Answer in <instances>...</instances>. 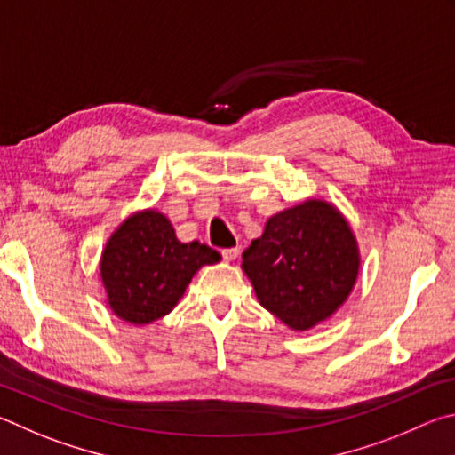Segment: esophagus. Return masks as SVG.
<instances>
[{
  "instance_id": "esophagus-1",
  "label": "esophagus",
  "mask_w": 455,
  "mask_h": 455,
  "mask_svg": "<svg viewBox=\"0 0 455 455\" xmlns=\"http://www.w3.org/2000/svg\"><path fill=\"white\" fill-rule=\"evenodd\" d=\"M221 256H223V259H226V261H234L237 256H240V248H237V245H235V248L223 250Z\"/></svg>"
}]
</instances>
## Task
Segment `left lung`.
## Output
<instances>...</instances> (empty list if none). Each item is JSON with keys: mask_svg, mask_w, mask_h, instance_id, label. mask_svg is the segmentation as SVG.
<instances>
[{"mask_svg": "<svg viewBox=\"0 0 455 455\" xmlns=\"http://www.w3.org/2000/svg\"><path fill=\"white\" fill-rule=\"evenodd\" d=\"M360 266L344 213L314 197L272 215L242 261L259 304L296 331L312 330L346 304Z\"/></svg>", "mask_w": 455, "mask_h": 455, "instance_id": "1", "label": "left lung"}]
</instances>
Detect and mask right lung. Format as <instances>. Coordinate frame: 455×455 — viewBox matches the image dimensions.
<instances>
[{
    "mask_svg": "<svg viewBox=\"0 0 455 455\" xmlns=\"http://www.w3.org/2000/svg\"><path fill=\"white\" fill-rule=\"evenodd\" d=\"M220 259L210 245L181 243L162 212H135L119 223L101 251L108 306L127 323L156 322L178 306L199 267Z\"/></svg>",
    "mask_w": 455,
    "mask_h": 455,
    "instance_id": "1",
    "label": "right lung"
}]
</instances>
